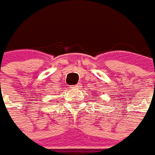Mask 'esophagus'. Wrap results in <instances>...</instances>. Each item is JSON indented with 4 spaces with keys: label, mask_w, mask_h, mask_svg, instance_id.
Instances as JSON below:
<instances>
[{
    "label": "esophagus",
    "mask_w": 155,
    "mask_h": 155,
    "mask_svg": "<svg viewBox=\"0 0 155 155\" xmlns=\"http://www.w3.org/2000/svg\"><path fill=\"white\" fill-rule=\"evenodd\" d=\"M81 87V84H76V85H74V86H71V88H79V87Z\"/></svg>",
    "instance_id": "obj_1"
}]
</instances>
